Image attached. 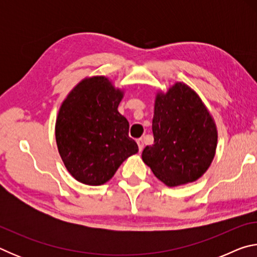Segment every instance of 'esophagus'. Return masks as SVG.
<instances>
[{
    "label": "esophagus",
    "instance_id": "obj_1",
    "mask_svg": "<svg viewBox=\"0 0 257 257\" xmlns=\"http://www.w3.org/2000/svg\"><path fill=\"white\" fill-rule=\"evenodd\" d=\"M136 142H137V145H138V150H139V152H142V151H143V149H144V141H143L142 138H138Z\"/></svg>",
    "mask_w": 257,
    "mask_h": 257
}]
</instances>
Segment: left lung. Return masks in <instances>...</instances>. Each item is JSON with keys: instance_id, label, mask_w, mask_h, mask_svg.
Listing matches in <instances>:
<instances>
[{"instance_id": "8db88e82", "label": "left lung", "mask_w": 257, "mask_h": 257, "mask_svg": "<svg viewBox=\"0 0 257 257\" xmlns=\"http://www.w3.org/2000/svg\"><path fill=\"white\" fill-rule=\"evenodd\" d=\"M154 144L142 159L169 187L199 179L210 168L217 145L215 121L195 90L178 81L155 95Z\"/></svg>"}]
</instances>
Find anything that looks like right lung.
<instances>
[{
  "label": "right lung",
  "mask_w": 257,
  "mask_h": 257,
  "mask_svg": "<svg viewBox=\"0 0 257 257\" xmlns=\"http://www.w3.org/2000/svg\"><path fill=\"white\" fill-rule=\"evenodd\" d=\"M124 89L105 76L86 77L73 87L55 121L59 154L68 172L88 186L105 184L138 146L118 106Z\"/></svg>",
  "instance_id": "1"
}]
</instances>
